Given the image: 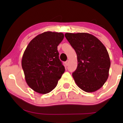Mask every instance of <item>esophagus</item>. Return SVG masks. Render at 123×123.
Wrapping results in <instances>:
<instances>
[{"mask_svg": "<svg viewBox=\"0 0 123 123\" xmlns=\"http://www.w3.org/2000/svg\"><path fill=\"white\" fill-rule=\"evenodd\" d=\"M65 66H67L69 64V61H66V62H65Z\"/></svg>", "mask_w": 123, "mask_h": 123, "instance_id": "34e87169", "label": "esophagus"}]
</instances>
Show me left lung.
Returning <instances> with one entry per match:
<instances>
[{"instance_id":"8db88e82","label":"left lung","mask_w":123,"mask_h":123,"mask_svg":"<svg viewBox=\"0 0 123 123\" xmlns=\"http://www.w3.org/2000/svg\"><path fill=\"white\" fill-rule=\"evenodd\" d=\"M65 36L77 54V67L72 73L76 84L85 92L97 91L108 79L111 66L105 46L88 33H66Z\"/></svg>"}]
</instances>
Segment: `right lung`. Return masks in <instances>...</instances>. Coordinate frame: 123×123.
I'll list each match as a JSON object with an SVG mask.
<instances>
[{
	"mask_svg": "<svg viewBox=\"0 0 123 123\" xmlns=\"http://www.w3.org/2000/svg\"><path fill=\"white\" fill-rule=\"evenodd\" d=\"M64 35L50 31L38 35L28 44L21 61L27 84L39 94L51 92L65 72L57 46Z\"/></svg>",
	"mask_w": 123,
	"mask_h": 123,
	"instance_id": "add662e5",
	"label": "right lung"
}]
</instances>
